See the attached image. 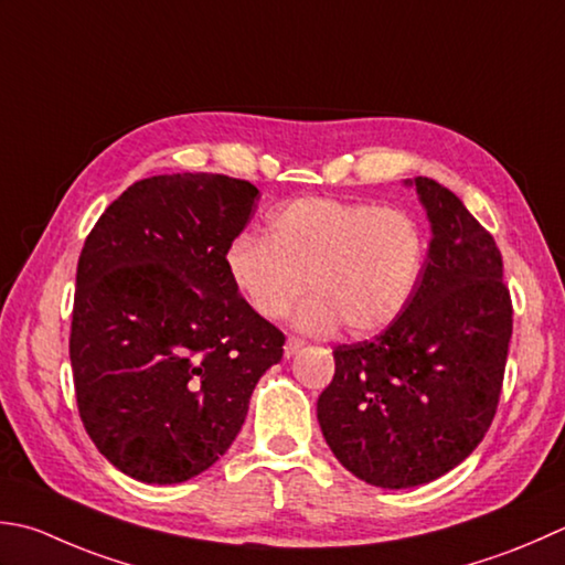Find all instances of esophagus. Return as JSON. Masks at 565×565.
Returning a JSON list of instances; mask_svg holds the SVG:
<instances>
[{
    "label": "esophagus",
    "mask_w": 565,
    "mask_h": 565,
    "mask_svg": "<svg viewBox=\"0 0 565 565\" xmlns=\"http://www.w3.org/2000/svg\"><path fill=\"white\" fill-rule=\"evenodd\" d=\"M301 348H303V340L289 338V340H286V345H284V355L294 358V355H298V350H301Z\"/></svg>",
    "instance_id": "1"
}]
</instances>
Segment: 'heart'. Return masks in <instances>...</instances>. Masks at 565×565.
<instances>
[{
	"mask_svg": "<svg viewBox=\"0 0 565 565\" xmlns=\"http://www.w3.org/2000/svg\"><path fill=\"white\" fill-rule=\"evenodd\" d=\"M426 259L422 225L404 210L335 198H298L274 210L267 239L237 235L225 264L264 320H279L308 289L294 326L328 335H372L404 313Z\"/></svg>",
	"mask_w": 565,
	"mask_h": 565,
	"instance_id": "1",
	"label": "heart"
}]
</instances>
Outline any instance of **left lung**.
Instances as JSON below:
<instances>
[{
	"label": "left lung",
	"instance_id": "1",
	"mask_svg": "<svg viewBox=\"0 0 565 565\" xmlns=\"http://www.w3.org/2000/svg\"><path fill=\"white\" fill-rule=\"evenodd\" d=\"M416 188L430 225L412 301L374 340L338 345L335 377L318 396L333 456L374 488L434 482L480 446L500 402L512 301L502 254L456 193Z\"/></svg>",
	"mask_w": 565,
	"mask_h": 565
}]
</instances>
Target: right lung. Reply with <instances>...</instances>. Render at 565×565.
I'll list each match as a JSON object with an SVG mask.
<instances>
[{
    "label": "right lung",
    "mask_w": 565,
    "mask_h": 565,
    "mask_svg": "<svg viewBox=\"0 0 565 565\" xmlns=\"http://www.w3.org/2000/svg\"><path fill=\"white\" fill-rule=\"evenodd\" d=\"M257 198L223 173L151 175L85 239L71 326L77 412L97 450L139 482H185L225 456L284 355V333L225 264Z\"/></svg>",
    "instance_id": "obj_1"
}]
</instances>
